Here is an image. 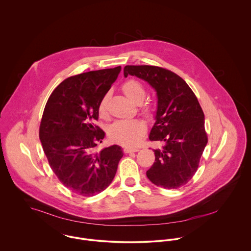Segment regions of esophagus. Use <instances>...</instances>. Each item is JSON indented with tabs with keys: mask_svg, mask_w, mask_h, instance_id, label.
I'll list each match as a JSON object with an SVG mask.
<instances>
[{
	"mask_svg": "<svg viewBox=\"0 0 251 251\" xmlns=\"http://www.w3.org/2000/svg\"><path fill=\"white\" fill-rule=\"evenodd\" d=\"M139 151V149H136V148H128V147H126L125 149H124V151H125V153H129V152H136V151Z\"/></svg>",
	"mask_w": 251,
	"mask_h": 251,
	"instance_id": "34e87169",
	"label": "esophagus"
}]
</instances>
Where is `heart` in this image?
<instances>
[{"label":"heart","mask_w":251,"mask_h":251,"mask_svg":"<svg viewBox=\"0 0 251 251\" xmlns=\"http://www.w3.org/2000/svg\"><path fill=\"white\" fill-rule=\"evenodd\" d=\"M122 90L124 94L134 103H141L145 99L146 91L143 84L136 79L126 80L123 86ZM109 94H105L100 103L99 113L103 116L106 112ZM146 132V126L140 120H120L115 122L109 127L108 135L109 138L117 143L123 144L126 146H135L140 141Z\"/></svg>","instance_id":"1"}]
</instances>
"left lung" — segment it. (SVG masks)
I'll list each match as a JSON object with an SVG mask.
<instances>
[{"instance_id":"left-lung-1","label":"left lung","mask_w":251,"mask_h":251,"mask_svg":"<svg viewBox=\"0 0 251 251\" xmlns=\"http://www.w3.org/2000/svg\"><path fill=\"white\" fill-rule=\"evenodd\" d=\"M124 75L136 76L156 92L157 109L150 140L162 144L153 150L155 161L147 171L153 184L175 189L196 173L208 143L205 116L186 82L174 72L153 66H126Z\"/></svg>"}]
</instances>
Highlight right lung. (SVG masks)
Instances as JSON below:
<instances>
[{
  "instance_id": "1",
  "label": "right lung",
  "mask_w": 251,
  "mask_h": 251,
  "mask_svg": "<svg viewBox=\"0 0 251 251\" xmlns=\"http://www.w3.org/2000/svg\"><path fill=\"white\" fill-rule=\"evenodd\" d=\"M121 69L67 78L53 91L44 108L39 127L44 153L59 180L78 195L90 197L107 188L124 155L118 145L93 151L105 136L94 124L99 119V103Z\"/></svg>"
}]
</instances>
